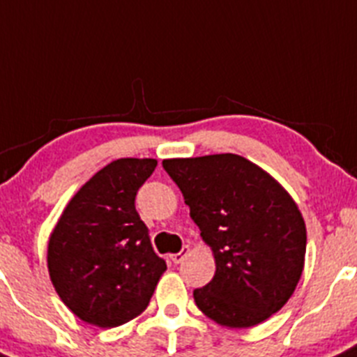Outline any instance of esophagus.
<instances>
[{"instance_id": "1", "label": "esophagus", "mask_w": 357, "mask_h": 357, "mask_svg": "<svg viewBox=\"0 0 357 357\" xmlns=\"http://www.w3.org/2000/svg\"><path fill=\"white\" fill-rule=\"evenodd\" d=\"M188 252H190V246H183V250H181V252H179V254L171 255V261L174 262V264H179V262L185 261V257H186V255H188Z\"/></svg>"}]
</instances>
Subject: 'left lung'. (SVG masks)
<instances>
[{"label": "left lung", "mask_w": 357, "mask_h": 357, "mask_svg": "<svg viewBox=\"0 0 357 357\" xmlns=\"http://www.w3.org/2000/svg\"><path fill=\"white\" fill-rule=\"evenodd\" d=\"M216 271L194 299L227 328H252L276 314L294 292L306 254V227L287 190L232 153L163 160Z\"/></svg>", "instance_id": "1"}]
</instances>
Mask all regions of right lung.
Returning <instances> with one entry per match:
<instances>
[{
	"label": "right lung",
	"mask_w": 357,
	"mask_h": 357,
	"mask_svg": "<svg viewBox=\"0 0 357 357\" xmlns=\"http://www.w3.org/2000/svg\"><path fill=\"white\" fill-rule=\"evenodd\" d=\"M155 167L153 158L105 165L73 195L49 238L52 285L88 324L116 328L141 315L167 269L135 209V195Z\"/></svg>",
	"instance_id": "add662e5"
}]
</instances>
